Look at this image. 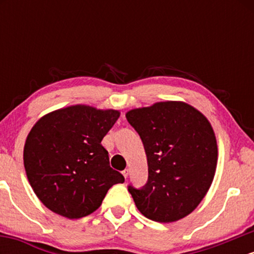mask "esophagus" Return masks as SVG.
<instances>
[{"mask_svg": "<svg viewBox=\"0 0 254 254\" xmlns=\"http://www.w3.org/2000/svg\"><path fill=\"white\" fill-rule=\"evenodd\" d=\"M122 173H123V176H124V178H125V179H127V176H129L130 171H129V170H124L123 172H122Z\"/></svg>", "mask_w": 254, "mask_h": 254, "instance_id": "obj_1", "label": "esophagus"}]
</instances>
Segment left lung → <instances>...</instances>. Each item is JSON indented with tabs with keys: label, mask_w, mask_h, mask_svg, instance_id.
I'll return each instance as SVG.
<instances>
[{
	"label": "left lung",
	"mask_w": 254,
	"mask_h": 254,
	"mask_svg": "<svg viewBox=\"0 0 254 254\" xmlns=\"http://www.w3.org/2000/svg\"><path fill=\"white\" fill-rule=\"evenodd\" d=\"M127 119L143 142L148 180L127 186L137 209L156 222L188 216L210 188L217 165L211 124L183 101H164L131 110Z\"/></svg>",
	"instance_id": "8db88e82"
}]
</instances>
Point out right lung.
<instances>
[{
    "label": "right lung",
    "mask_w": 254,
    "mask_h": 254,
    "mask_svg": "<svg viewBox=\"0 0 254 254\" xmlns=\"http://www.w3.org/2000/svg\"><path fill=\"white\" fill-rule=\"evenodd\" d=\"M119 111L75 105L48 113L32 127L24 148L28 182L40 202L66 218L94 212L124 177L110 167L101 141Z\"/></svg>",
    "instance_id": "obj_1"
}]
</instances>
